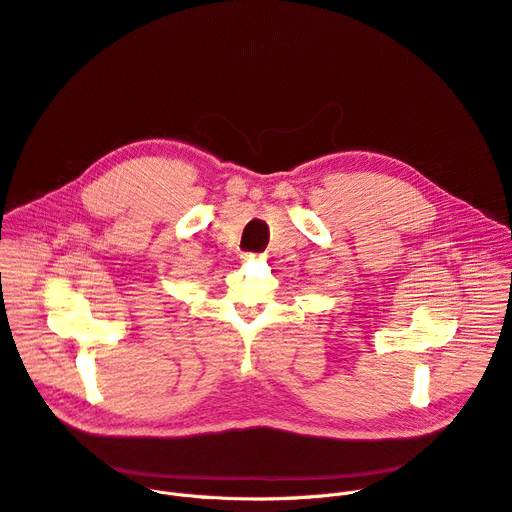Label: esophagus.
I'll return each instance as SVG.
<instances>
[{
	"mask_svg": "<svg viewBox=\"0 0 512 512\" xmlns=\"http://www.w3.org/2000/svg\"><path fill=\"white\" fill-rule=\"evenodd\" d=\"M245 259H251V261H263L265 255H245Z\"/></svg>",
	"mask_w": 512,
	"mask_h": 512,
	"instance_id": "1",
	"label": "esophagus"
}]
</instances>
